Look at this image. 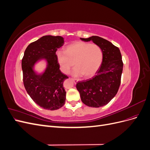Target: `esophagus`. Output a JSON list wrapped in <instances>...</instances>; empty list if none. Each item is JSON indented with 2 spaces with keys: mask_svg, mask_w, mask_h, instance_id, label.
<instances>
[{
  "mask_svg": "<svg viewBox=\"0 0 150 150\" xmlns=\"http://www.w3.org/2000/svg\"><path fill=\"white\" fill-rule=\"evenodd\" d=\"M72 80L73 81V82H74L75 84H76V83L78 81V79H72Z\"/></svg>",
  "mask_w": 150,
  "mask_h": 150,
  "instance_id": "obj_1",
  "label": "esophagus"
}]
</instances>
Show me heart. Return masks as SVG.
I'll return each mask as SVG.
<instances>
[{
  "mask_svg": "<svg viewBox=\"0 0 150 150\" xmlns=\"http://www.w3.org/2000/svg\"><path fill=\"white\" fill-rule=\"evenodd\" d=\"M56 56L61 71L68 74L75 65L72 75L85 78L93 76L100 67L103 54L98 45L84 42H76L69 45L64 51H59Z\"/></svg>",
  "mask_w": 150,
  "mask_h": 150,
  "instance_id": "b5f03b06",
  "label": "heart"
}]
</instances>
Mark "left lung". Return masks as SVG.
<instances>
[{
  "mask_svg": "<svg viewBox=\"0 0 150 150\" xmlns=\"http://www.w3.org/2000/svg\"><path fill=\"white\" fill-rule=\"evenodd\" d=\"M100 47L103 54L101 66L92 78L76 84L82 102L89 107L106 105L115 96L121 84L123 62L119 48L99 36L80 38Z\"/></svg>",
  "mask_w": 150,
  "mask_h": 150,
  "instance_id": "1",
  "label": "left lung"
}]
</instances>
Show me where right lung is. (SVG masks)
<instances>
[{
    "instance_id": "add662e5",
    "label": "right lung",
    "mask_w": 150,
    "mask_h": 150,
    "mask_svg": "<svg viewBox=\"0 0 150 150\" xmlns=\"http://www.w3.org/2000/svg\"><path fill=\"white\" fill-rule=\"evenodd\" d=\"M63 44L64 38L61 36H43L27 47L22 59L26 91L36 104L45 110H57L66 101L63 82L68 77L60 71L56 54ZM40 58L46 59L48 65L42 75H37L33 67Z\"/></svg>"
}]
</instances>
